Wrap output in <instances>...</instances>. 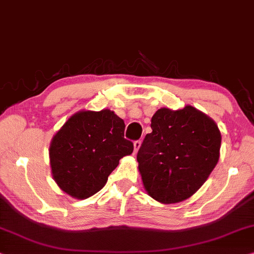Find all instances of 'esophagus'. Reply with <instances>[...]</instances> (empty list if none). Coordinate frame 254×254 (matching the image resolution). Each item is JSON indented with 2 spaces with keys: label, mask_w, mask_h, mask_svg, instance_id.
Returning a JSON list of instances; mask_svg holds the SVG:
<instances>
[{
  "label": "esophagus",
  "mask_w": 254,
  "mask_h": 254,
  "mask_svg": "<svg viewBox=\"0 0 254 254\" xmlns=\"http://www.w3.org/2000/svg\"><path fill=\"white\" fill-rule=\"evenodd\" d=\"M139 146H141V141H139V139L138 141H135L134 142V153H137Z\"/></svg>",
  "instance_id": "1"
}]
</instances>
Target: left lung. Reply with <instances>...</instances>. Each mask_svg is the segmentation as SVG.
Segmentation results:
<instances>
[{
    "label": "left lung",
    "instance_id": "1",
    "mask_svg": "<svg viewBox=\"0 0 254 254\" xmlns=\"http://www.w3.org/2000/svg\"><path fill=\"white\" fill-rule=\"evenodd\" d=\"M137 153L143 187L161 204L188 199L204 185L220 158L221 133L212 118L191 105L161 108Z\"/></svg>",
    "mask_w": 254,
    "mask_h": 254
}]
</instances>
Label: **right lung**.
I'll return each instance as SVG.
<instances>
[{
  "label": "right lung",
  "mask_w": 254,
  "mask_h": 254,
  "mask_svg": "<svg viewBox=\"0 0 254 254\" xmlns=\"http://www.w3.org/2000/svg\"><path fill=\"white\" fill-rule=\"evenodd\" d=\"M124 120L109 109L81 110L72 115L54 135L49 146L53 179L75 199L98 192L119 160L133 152L124 137Z\"/></svg>",
  "instance_id": "add662e5"
}]
</instances>
